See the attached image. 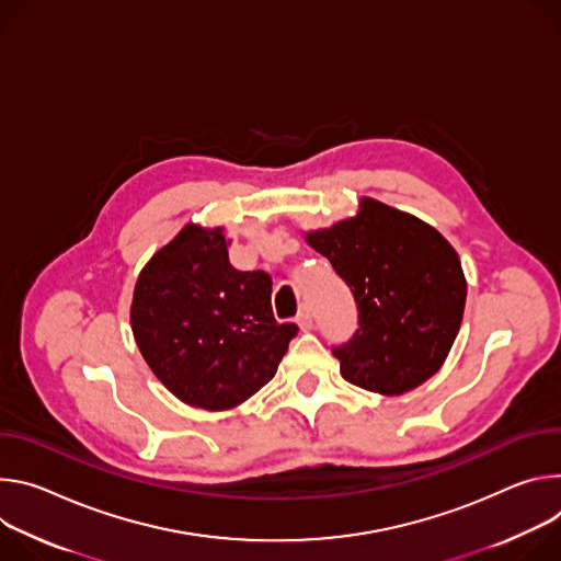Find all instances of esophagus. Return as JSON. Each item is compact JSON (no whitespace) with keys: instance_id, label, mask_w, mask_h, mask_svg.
Listing matches in <instances>:
<instances>
[{"instance_id":"esophagus-1","label":"esophagus","mask_w":561,"mask_h":561,"mask_svg":"<svg viewBox=\"0 0 561 561\" xmlns=\"http://www.w3.org/2000/svg\"><path fill=\"white\" fill-rule=\"evenodd\" d=\"M296 323H298V328H300L302 332H307V330H312V328H314V321H312V312H309V309L305 307V309H302V312L298 314Z\"/></svg>"}]
</instances>
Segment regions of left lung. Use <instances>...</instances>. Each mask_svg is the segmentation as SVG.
Returning <instances> with one entry per match:
<instances>
[{
	"instance_id": "1",
	"label": "left lung",
	"mask_w": 561,
	"mask_h": 561,
	"mask_svg": "<svg viewBox=\"0 0 561 561\" xmlns=\"http://www.w3.org/2000/svg\"><path fill=\"white\" fill-rule=\"evenodd\" d=\"M350 287L358 330L334 345L347 383L403 394L448 356L466 305V278L453 244L423 220L365 198L356 218L307 233Z\"/></svg>"
}]
</instances>
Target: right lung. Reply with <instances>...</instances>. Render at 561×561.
I'll return each mask as SVG.
<instances>
[{"mask_svg":"<svg viewBox=\"0 0 561 561\" xmlns=\"http://www.w3.org/2000/svg\"><path fill=\"white\" fill-rule=\"evenodd\" d=\"M136 343L184 403L227 410L274 379L294 323H276L272 278L229 263L222 229L186 225L142 270L131 305Z\"/></svg>","mask_w":561,"mask_h":561,"instance_id":"obj_1","label":"right lung"}]
</instances>
